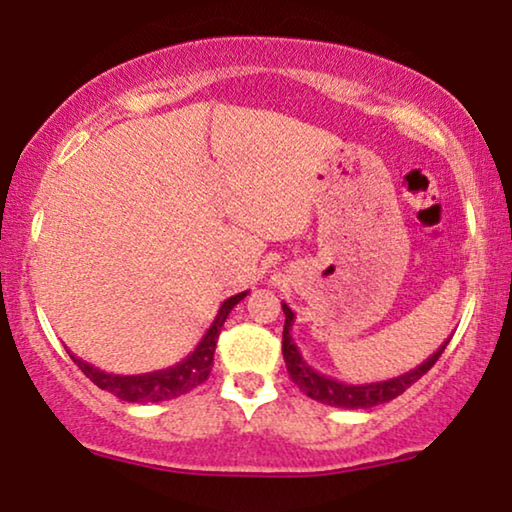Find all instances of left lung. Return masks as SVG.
<instances>
[{"instance_id":"obj_1","label":"left lung","mask_w":512,"mask_h":512,"mask_svg":"<svg viewBox=\"0 0 512 512\" xmlns=\"http://www.w3.org/2000/svg\"><path fill=\"white\" fill-rule=\"evenodd\" d=\"M282 311H285V328H282V357H285L287 374H290L292 383H297L299 390L309 395L311 400H318L330 407H345V410H369V407L395 400L438 362V357H441L443 350H446V345L450 342L448 338L429 359H424L422 364L414 366L410 371H405V374L388 378V381L359 383V386H354V383H342L326 374H318L314 366L304 362V357L299 354L297 345H294L290 335L292 323H294V311L287 304H282Z\"/></svg>"}]
</instances>
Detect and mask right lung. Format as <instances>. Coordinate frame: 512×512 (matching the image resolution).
<instances>
[{
    "label": "right lung",
    "mask_w": 512,
    "mask_h": 512,
    "mask_svg": "<svg viewBox=\"0 0 512 512\" xmlns=\"http://www.w3.org/2000/svg\"><path fill=\"white\" fill-rule=\"evenodd\" d=\"M249 292H239L234 297L225 299L222 306L218 309V316L215 321L210 323V328L206 330L201 342L196 345V350L189 354V357L182 359L179 364L167 366V369L160 371H150V374H138V376H119V374H107V371H100L98 366L83 362L78 359L76 354L69 357L74 359V364H78V369L86 374L95 386L107 390V393L117 395L119 400L126 402H162V400H172L179 398V395L189 393L196 386H201L206 381L210 369H213V354H215V345H218L220 338V328L225 323V318L230 316V311L237 306Z\"/></svg>",
    "instance_id": "add662e5"
}]
</instances>
